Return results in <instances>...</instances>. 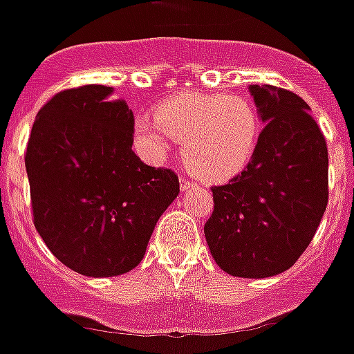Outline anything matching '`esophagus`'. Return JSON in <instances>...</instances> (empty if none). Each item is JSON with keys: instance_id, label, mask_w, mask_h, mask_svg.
I'll return each instance as SVG.
<instances>
[{"instance_id": "1", "label": "esophagus", "mask_w": 354, "mask_h": 354, "mask_svg": "<svg viewBox=\"0 0 354 354\" xmlns=\"http://www.w3.org/2000/svg\"><path fill=\"white\" fill-rule=\"evenodd\" d=\"M180 183H182V187H180V189H182V192H185L187 189H192V187L196 185V183L189 182V180H185V178H182V180H180Z\"/></svg>"}]
</instances>
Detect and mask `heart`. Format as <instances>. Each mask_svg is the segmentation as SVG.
Returning <instances> with one entry per match:
<instances>
[{
  "instance_id": "obj_1",
  "label": "heart",
  "mask_w": 354,
  "mask_h": 354,
  "mask_svg": "<svg viewBox=\"0 0 354 354\" xmlns=\"http://www.w3.org/2000/svg\"><path fill=\"white\" fill-rule=\"evenodd\" d=\"M261 120L242 94L185 93L158 105L154 120L134 122L138 149L151 162H163L180 143L187 171L207 183L225 182L245 167L257 151Z\"/></svg>"
}]
</instances>
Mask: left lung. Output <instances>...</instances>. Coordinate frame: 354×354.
<instances>
[{
    "label": "left lung",
    "mask_w": 354,
    "mask_h": 354,
    "mask_svg": "<svg viewBox=\"0 0 354 354\" xmlns=\"http://www.w3.org/2000/svg\"><path fill=\"white\" fill-rule=\"evenodd\" d=\"M261 122L257 151L238 176L212 187L207 245L227 274L267 278L295 266L327 207L326 138L300 96L249 85Z\"/></svg>",
    "instance_id": "8db88e82"
}]
</instances>
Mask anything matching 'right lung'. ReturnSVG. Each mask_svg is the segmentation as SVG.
I'll return each instance as SVG.
<instances>
[{
  "mask_svg": "<svg viewBox=\"0 0 354 354\" xmlns=\"http://www.w3.org/2000/svg\"><path fill=\"white\" fill-rule=\"evenodd\" d=\"M111 94L83 85L50 97L25 154L36 231L63 266L94 278L134 269L180 192L171 169L134 154L132 111Z\"/></svg>",
  "mask_w": 354,
  "mask_h": 354,
  "instance_id": "1",
  "label": "right lung"
}]
</instances>
